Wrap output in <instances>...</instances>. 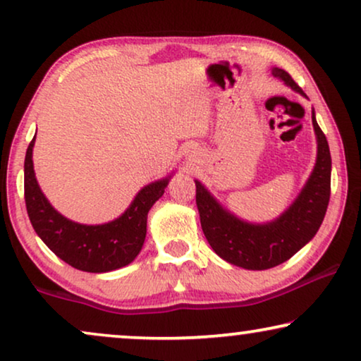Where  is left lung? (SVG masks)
I'll return each instance as SVG.
<instances>
[{
    "instance_id": "obj_1",
    "label": "left lung",
    "mask_w": 361,
    "mask_h": 361,
    "mask_svg": "<svg viewBox=\"0 0 361 361\" xmlns=\"http://www.w3.org/2000/svg\"><path fill=\"white\" fill-rule=\"evenodd\" d=\"M273 75L284 80L286 85L300 95H305L302 88L283 68H273ZM312 125L317 136V161L312 174L293 205L269 224L256 225L240 220L195 180V202L202 230L212 250L221 259L245 269H269L293 258L317 233L330 200L332 157L327 137L315 121L314 111Z\"/></svg>"
}]
</instances>
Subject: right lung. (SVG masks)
Masks as SVG:
<instances>
[{
    "label": "right lung",
    "mask_w": 361,
    "mask_h": 361,
    "mask_svg": "<svg viewBox=\"0 0 361 361\" xmlns=\"http://www.w3.org/2000/svg\"><path fill=\"white\" fill-rule=\"evenodd\" d=\"M34 140L36 136L29 142L24 159V200L39 238L62 261L87 273H108L130 264L145 243L147 212L164 194L171 176L142 187L116 220L103 225H82L59 214L42 194L34 174Z\"/></svg>",
    "instance_id": "right-lung-1"
}]
</instances>
